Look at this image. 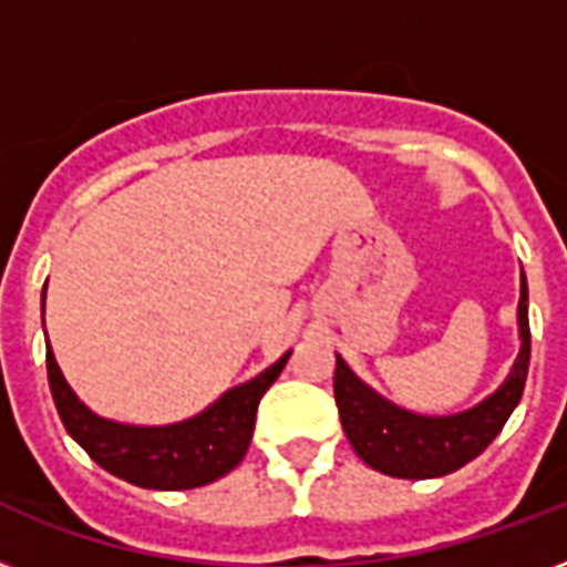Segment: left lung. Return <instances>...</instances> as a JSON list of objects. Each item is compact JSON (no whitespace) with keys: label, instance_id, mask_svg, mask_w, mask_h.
<instances>
[{"label":"left lung","instance_id":"obj_1","mask_svg":"<svg viewBox=\"0 0 567 567\" xmlns=\"http://www.w3.org/2000/svg\"><path fill=\"white\" fill-rule=\"evenodd\" d=\"M520 353L509 379L474 409L447 417H423L388 403L336 355V403L347 439L364 465L400 480H432L467 465L483 453L515 412L529 371L527 279L520 274Z\"/></svg>","mask_w":567,"mask_h":567}]
</instances>
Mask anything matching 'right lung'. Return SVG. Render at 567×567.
I'll list each match as a JSON object with an SVG mask.
<instances>
[{
  "label": "right lung",
  "mask_w": 567,
  "mask_h": 567,
  "mask_svg": "<svg viewBox=\"0 0 567 567\" xmlns=\"http://www.w3.org/2000/svg\"><path fill=\"white\" fill-rule=\"evenodd\" d=\"M288 355L291 353H285L256 379L226 391L196 417L173 426H126L93 414L66 385L49 347L47 373L64 430L96 465L141 488L182 492L220 480L244 458L256 430L258 403L282 373Z\"/></svg>",
  "instance_id": "right-lung-1"
}]
</instances>
